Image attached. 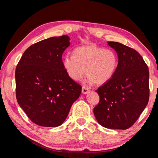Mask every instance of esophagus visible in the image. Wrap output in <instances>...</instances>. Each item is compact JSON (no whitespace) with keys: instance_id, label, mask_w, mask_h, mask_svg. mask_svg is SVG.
Wrapping results in <instances>:
<instances>
[{"instance_id":"esophagus-1","label":"esophagus","mask_w":158,"mask_h":158,"mask_svg":"<svg viewBox=\"0 0 158 158\" xmlns=\"http://www.w3.org/2000/svg\"><path fill=\"white\" fill-rule=\"evenodd\" d=\"M89 92V89L85 88V87H83L82 88V93L83 94H88Z\"/></svg>"}]
</instances>
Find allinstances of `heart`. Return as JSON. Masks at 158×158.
I'll return each mask as SVG.
<instances>
[{
  "label": "heart",
  "mask_w": 158,
  "mask_h": 158,
  "mask_svg": "<svg viewBox=\"0 0 158 158\" xmlns=\"http://www.w3.org/2000/svg\"><path fill=\"white\" fill-rule=\"evenodd\" d=\"M64 66L74 81H79L86 75L96 85L109 81L118 66V57L112 50L95 45L81 46L73 51V56L64 58Z\"/></svg>",
  "instance_id": "obj_1"
}]
</instances>
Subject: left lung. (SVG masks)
<instances>
[{
	"label": "left lung",
	"mask_w": 158,
	"mask_h": 158,
	"mask_svg": "<svg viewBox=\"0 0 158 158\" xmlns=\"http://www.w3.org/2000/svg\"><path fill=\"white\" fill-rule=\"evenodd\" d=\"M115 50L118 66L112 78L96 90L100 101L94 114L102 126L126 130L139 119L149 98V72L135 49L118 42L109 41Z\"/></svg>",
	"instance_id": "8db88e82"
}]
</instances>
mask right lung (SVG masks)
I'll return each instance as SVG.
<instances>
[{"mask_svg":"<svg viewBox=\"0 0 158 158\" xmlns=\"http://www.w3.org/2000/svg\"><path fill=\"white\" fill-rule=\"evenodd\" d=\"M69 40L63 35L35 43L23 53L16 67L17 100L36 125H62L81 94V85L69 76L62 60Z\"/></svg>","mask_w":158,"mask_h":158,"instance_id":"obj_1","label":"right lung"}]
</instances>
